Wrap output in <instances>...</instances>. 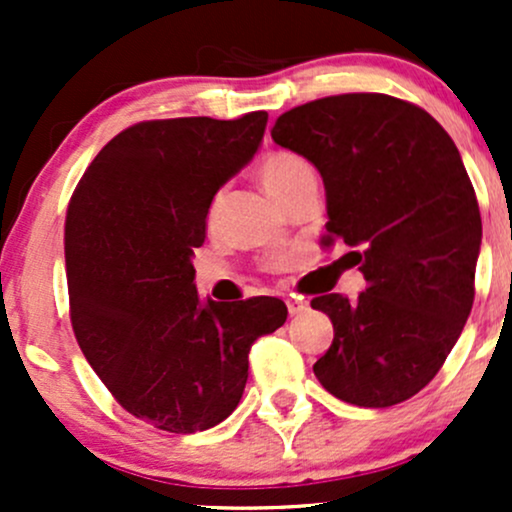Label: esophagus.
I'll return each mask as SVG.
<instances>
[{
  "label": "esophagus",
  "instance_id": "34e87169",
  "mask_svg": "<svg viewBox=\"0 0 512 512\" xmlns=\"http://www.w3.org/2000/svg\"><path fill=\"white\" fill-rule=\"evenodd\" d=\"M286 308H289L291 315H301L308 310V303L301 301V298H286Z\"/></svg>",
  "mask_w": 512,
  "mask_h": 512
}]
</instances>
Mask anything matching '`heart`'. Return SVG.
<instances>
[{
    "label": "heart",
    "instance_id": "heart-1",
    "mask_svg": "<svg viewBox=\"0 0 512 512\" xmlns=\"http://www.w3.org/2000/svg\"><path fill=\"white\" fill-rule=\"evenodd\" d=\"M257 175H260L264 190L272 195L276 202H281L298 182H303L305 178H310L313 173V166L301 154L289 149H274L269 151L267 156L260 161V168H257ZM221 195L214 197L209 207V219L216 214V207H219Z\"/></svg>",
    "mask_w": 512,
    "mask_h": 512
}]
</instances>
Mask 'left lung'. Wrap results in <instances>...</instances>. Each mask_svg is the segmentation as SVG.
I'll return each mask as SVG.
<instances>
[{
    "label": "left lung",
    "instance_id": "1",
    "mask_svg": "<svg viewBox=\"0 0 512 512\" xmlns=\"http://www.w3.org/2000/svg\"><path fill=\"white\" fill-rule=\"evenodd\" d=\"M272 139L308 158L327 192V236L358 248L366 291L310 301L334 339L313 366L327 392L383 409L436 378L474 303L481 216L450 134L385 93L317 98L274 122Z\"/></svg>",
    "mask_w": 512,
    "mask_h": 512
}]
</instances>
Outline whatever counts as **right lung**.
Wrapping results in <instances>:
<instances>
[{
    "instance_id": "add662e5",
    "label": "right lung",
    "mask_w": 512,
    "mask_h": 512,
    "mask_svg": "<svg viewBox=\"0 0 512 512\" xmlns=\"http://www.w3.org/2000/svg\"><path fill=\"white\" fill-rule=\"evenodd\" d=\"M267 113L122 129L86 168L64 221L69 317L122 409L168 433L221 424L243 397L257 337L284 301L202 305L192 255L219 187L255 156Z\"/></svg>"
}]
</instances>
